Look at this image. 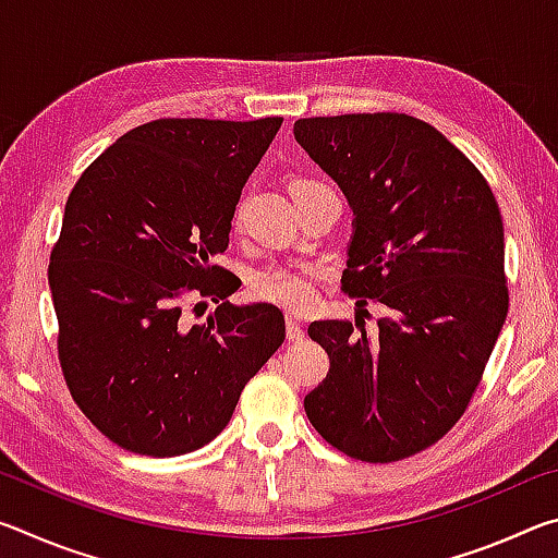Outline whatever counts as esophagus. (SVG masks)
<instances>
[{"label": "esophagus", "mask_w": 558, "mask_h": 558, "mask_svg": "<svg viewBox=\"0 0 558 558\" xmlns=\"http://www.w3.org/2000/svg\"><path fill=\"white\" fill-rule=\"evenodd\" d=\"M286 327H288V339H290V342H300V339L305 337V327H302V323H300L298 317H288Z\"/></svg>", "instance_id": "obj_1"}]
</instances>
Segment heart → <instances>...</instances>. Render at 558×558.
<instances>
[{
    "mask_svg": "<svg viewBox=\"0 0 558 558\" xmlns=\"http://www.w3.org/2000/svg\"><path fill=\"white\" fill-rule=\"evenodd\" d=\"M315 184L310 179H298L292 184V192L300 186ZM243 219V202L235 209L233 223L239 226ZM251 295L258 302H270L290 313H302L313 305L317 298V268L307 263H272L268 268H260L251 278Z\"/></svg>",
    "mask_w": 558,
    "mask_h": 558,
    "instance_id": "heart-1",
    "label": "heart"
}]
</instances>
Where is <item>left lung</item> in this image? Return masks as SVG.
<instances>
[{"instance_id": "8db88e82", "label": "left lung", "mask_w": 558, "mask_h": 558, "mask_svg": "<svg viewBox=\"0 0 558 558\" xmlns=\"http://www.w3.org/2000/svg\"><path fill=\"white\" fill-rule=\"evenodd\" d=\"M295 140L354 209L342 290L389 307L376 335L362 319L307 327L329 356L307 418L349 458H411L465 413L505 325L499 206L483 172L405 112L302 118Z\"/></svg>"}]
</instances>
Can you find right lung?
<instances>
[{
    "mask_svg": "<svg viewBox=\"0 0 558 558\" xmlns=\"http://www.w3.org/2000/svg\"><path fill=\"white\" fill-rule=\"evenodd\" d=\"M280 125L153 120L75 182L49 263L59 362L73 401L116 446L153 458L199 450L286 339L280 310L231 305L239 280L211 263ZM204 296L217 310L189 326L183 307Z\"/></svg>",
    "mask_w": 558,
    "mask_h": 558,
    "instance_id": "right-lung-1",
    "label": "right lung"
}]
</instances>
